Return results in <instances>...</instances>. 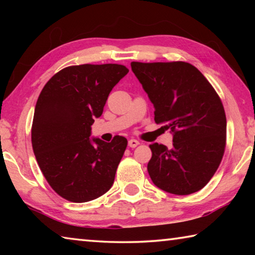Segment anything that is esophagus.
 <instances>
[{"instance_id":"esophagus-1","label":"esophagus","mask_w":255,"mask_h":255,"mask_svg":"<svg viewBox=\"0 0 255 255\" xmlns=\"http://www.w3.org/2000/svg\"><path fill=\"white\" fill-rule=\"evenodd\" d=\"M138 145H139V141L136 139H129V141H128V146L131 148H135Z\"/></svg>"}]
</instances>
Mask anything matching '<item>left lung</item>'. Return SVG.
Returning <instances> with one entry per match:
<instances>
[{"label":"left lung","instance_id":"obj_1","mask_svg":"<svg viewBox=\"0 0 255 255\" xmlns=\"http://www.w3.org/2000/svg\"><path fill=\"white\" fill-rule=\"evenodd\" d=\"M131 70L154 105V120L173 132V146L149 145L153 183L185 196L213 178L226 146V116L208 80L185 62H131Z\"/></svg>","mask_w":255,"mask_h":255}]
</instances>
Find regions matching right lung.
Masks as SVG:
<instances>
[{
  "mask_svg": "<svg viewBox=\"0 0 255 255\" xmlns=\"http://www.w3.org/2000/svg\"><path fill=\"white\" fill-rule=\"evenodd\" d=\"M119 64L68 66L51 77L34 108V156L54 191L72 202L97 199L109 190L127 139H91L94 118L103 112L114 86L127 74Z\"/></svg>",
  "mask_w": 255,
  "mask_h": 255,
  "instance_id": "add662e5",
  "label": "right lung"
}]
</instances>
